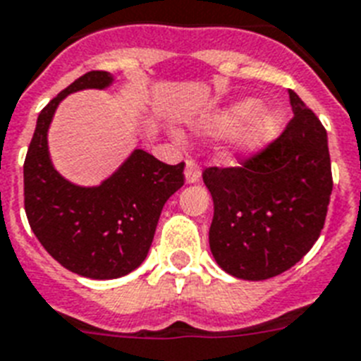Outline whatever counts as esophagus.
I'll return each instance as SVG.
<instances>
[{
	"label": "esophagus",
	"mask_w": 361,
	"mask_h": 361,
	"mask_svg": "<svg viewBox=\"0 0 361 361\" xmlns=\"http://www.w3.org/2000/svg\"><path fill=\"white\" fill-rule=\"evenodd\" d=\"M185 180L187 183H196V181H200V165H198L195 159H187Z\"/></svg>",
	"instance_id": "esophagus-1"
}]
</instances>
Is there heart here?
I'll return each mask as SVG.
<instances>
[{"mask_svg":"<svg viewBox=\"0 0 361 361\" xmlns=\"http://www.w3.org/2000/svg\"><path fill=\"white\" fill-rule=\"evenodd\" d=\"M237 126L239 130L233 139L237 150L254 154L276 139L282 130V114L274 109H259L256 99H243L202 118L198 128L204 133L216 135L235 130Z\"/></svg>","mask_w":361,"mask_h":361,"instance_id":"1","label":"heart"}]
</instances>
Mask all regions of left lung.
<instances>
[{"label":"left lung","instance_id":"8db88e82","mask_svg":"<svg viewBox=\"0 0 361 361\" xmlns=\"http://www.w3.org/2000/svg\"><path fill=\"white\" fill-rule=\"evenodd\" d=\"M293 118L237 166L202 172L213 196L209 248L231 276L267 280L291 269L321 235L332 195L326 130L289 90Z\"/></svg>","mask_w":361,"mask_h":361}]
</instances>
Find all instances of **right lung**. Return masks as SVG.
Returning <instances> with one entry per match:
<instances>
[{
  "mask_svg": "<svg viewBox=\"0 0 361 361\" xmlns=\"http://www.w3.org/2000/svg\"><path fill=\"white\" fill-rule=\"evenodd\" d=\"M113 75L92 70L59 92L38 114L23 163L29 226L64 269L92 280L126 276L146 259L165 202L185 181L183 166L135 150L98 187L70 183L51 165L48 128L61 99L75 90L105 89Z\"/></svg>",
  "mask_w": 361,
  "mask_h": 361,
  "instance_id": "obj_1",
  "label": "right lung"
}]
</instances>
